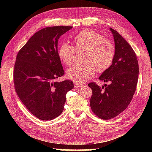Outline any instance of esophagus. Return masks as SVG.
Instances as JSON below:
<instances>
[{"label":"esophagus","mask_w":152,"mask_h":152,"mask_svg":"<svg viewBox=\"0 0 152 152\" xmlns=\"http://www.w3.org/2000/svg\"><path fill=\"white\" fill-rule=\"evenodd\" d=\"M74 86H75V88H80V87L83 86V84H78V83H74Z\"/></svg>","instance_id":"esophagus-1"}]
</instances>
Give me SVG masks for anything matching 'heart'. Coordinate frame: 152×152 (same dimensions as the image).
Segmentation results:
<instances>
[{"instance_id": "1", "label": "heart", "mask_w": 152, "mask_h": 152, "mask_svg": "<svg viewBox=\"0 0 152 152\" xmlns=\"http://www.w3.org/2000/svg\"><path fill=\"white\" fill-rule=\"evenodd\" d=\"M77 50L86 51L84 58L85 64H76L67 72V76L72 80L82 84L94 75L95 72H103L112 65L115 55V48L110 40L104 39L101 34L93 30L86 29L74 38ZM75 49L64 43L58 49V56L67 66L73 62Z\"/></svg>"}]
</instances>
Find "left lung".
<instances>
[{
  "label": "left lung",
  "mask_w": 152,
  "mask_h": 152,
  "mask_svg": "<svg viewBox=\"0 0 152 152\" xmlns=\"http://www.w3.org/2000/svg\"><path fill=\"white\" fill-rule=\"evenodd\" d=\"M110 29L114 37L115 55L112 65L99 80L110 84L102 87L95 82L88 84L92 91L90 101L92 112L104 120L117 116L127 109L135 94L139 74L135 51L116 30Z\"/></svg>",
  "instance_id": "obj_1"
}]
</instances>
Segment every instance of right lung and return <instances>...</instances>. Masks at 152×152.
<instances>
[{
  "label": "right lung",
  "instance_id": "obj_1",
  "mask_svg": "<svg viewBox=\"0 0 152 152\" xmlns=\"http://www.w3.org/2000/svg\"><path fill=\"white\" fill-rule=\"evenodd\" d=\"M72 26L45 27L36 32L17 53L13 72L15 89L29 111L38 119L51 120L64 110L72 80L56 82L64 74L58 42Z\"/></svg>",
  "mask_w": 152,
  "mask_h": 152
}]
</instances>
